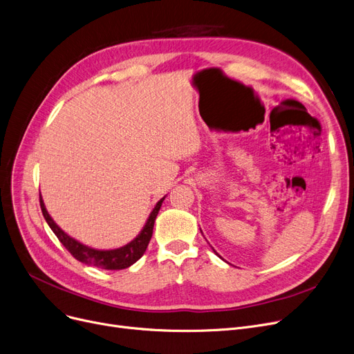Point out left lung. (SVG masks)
Here are the masks:
<instances>
[{
  "mask_svg": "<svg viewBox=\"0 0 354 354\" xmlns=\"http://www.w3.org/2000/svg\"><path fill=\"white\" fill-rule=\"evenodd\" d=\"M214 252H215V250H214ZM220 257H221V256H220Z\"/></svg>",
  "mask_w": 354,
  "mask_h": 354,
  "instance_id": "obj_1",
  "label": "left lung"
}]
</instances>
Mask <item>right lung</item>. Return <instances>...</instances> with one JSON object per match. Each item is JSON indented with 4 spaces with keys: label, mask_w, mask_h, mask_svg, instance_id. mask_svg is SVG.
Returning <instances> with one entry per match:
<instances>
[{
    "label": "right lung",
    "mask_w": 354,
    "mask_h": 354,
    "mask_svg": "<svg viewBox=\"0 0 354 354\" xmlns=\"http://www.w3.org/2000/svg\"><path fill=\"white\" fill-rule=\"evenodd\" d=\"M163 199H165V196L162 199H159V203L150 212L145 227L142 228V232L136 236V239L131 240L130 243H127L126 245H122V248L113 249V250H98L94 248H89V245L82 244L78 240H75L73 237L68 236L49 215L48 209H46V207H44L41 195H40V208L43 212V217H44L46 223H48L49 227L52 228V232L56 234L59 241L65 245L68 252L76 260H80V262H82L85 265H92V266H97L101 269L120 270V269H126V268L131 266L145 254L147 245H149V241L151 239L153 225H155V220L158 217Z\"/></svg>",
    "instance_id": "add662e5"
}]
</instances>
